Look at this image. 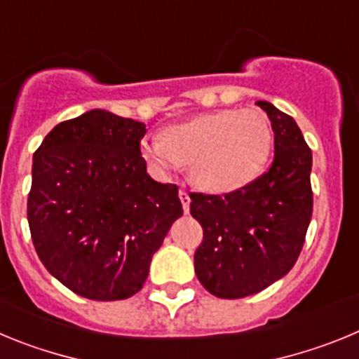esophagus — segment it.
Wrapping results in <instances>:
<instances>
[{
	"mask_svg": "<svg viewBox=\"0 0 359 359\" xmlns=\"http://www.w3.org/2000/svg\"><path fill=\"white\" fill-rule=\"evenodd\" d=\"M179 198L182 202V209L184 212H189V203H191V198H189V193L186 189H180L179 191Z\"/></svg>",
	"mask_w": 359,
	"mask_h": 359,
	"instance_id": "1",
	"label": "esophagus"
}]
</instances>
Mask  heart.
I'll return each mask as SVG.
<instances>
[{"label":"heart","instance_id":"1","mask_svg":"<svg viewBox=\"0 0 359 359\" xmlns=\"http://www.w3.org/2000/svg\"><path fill=\"white\" fill-rule=\"evenodd\" d=\"M272 143V127L261 111L219 109L168 127L163 137H144L141 156L157 175L187 164L196 186L229 193L263 172Z\"/></svg>","mask_w":359,"mask_h":359}]
</instances>
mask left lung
Wrapping results in <instances>:
<instances>
[{
	"label": "left lung",
	"mask_w": 359,
	"mask_h": 359,
	"mask_svg": "<svg viewBox=\"0 0 359 359\" xmlns=\"http://www.w3.org/2000/svg\"><path fill=\"white\" fill-rule=\"evenodd\" d=\"M272 121L273 163L247 186L224 195L189 193L203 240L195 252L202 286L219 299L263 292L290 272L313 212L311 150L292 116L257 102Z\"/></svg>",
	"instance_id": "8db88e82"
}]
</instances>
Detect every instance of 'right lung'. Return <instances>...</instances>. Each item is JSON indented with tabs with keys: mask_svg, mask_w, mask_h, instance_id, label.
I'll use <instances>...</instances> for the list:
<instances>
[{
	"mask_svg": "<svg viewBox=\"0 0 359 359\" xmlns=\"http://www.w3.org/2000/svg\"><path fill=\"white\" fill-rule=\"evenodd\" d=\"M147 127L107 111L59 123L34 154L28 225L39 259L76 295L123 300L182 216L179 187L141 157Z\"/></svg>",
	"mask_w": 359,
	"mask_h": 359,
	"instance_id": "right-lung-1",
	"label": "right lung"
}]
</instances>
